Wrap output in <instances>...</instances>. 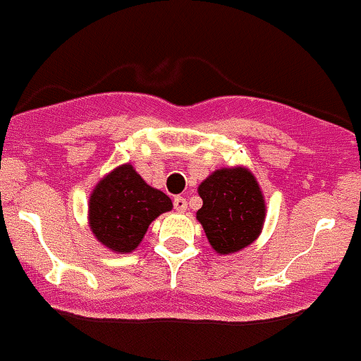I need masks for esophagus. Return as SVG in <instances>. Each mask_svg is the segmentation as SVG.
Wrapping results in <instances>:
<instances>
[{"label": "esophagus", "mask_w": 361, "mask_h": 361, "mask_svg": "<svg viewBox=\"0 0 361 361\" xmlns=\"http://www.w3.org/2000/svg\"><path fill=\"white\" fill-rule=\"evenodd\" d=\"M173 204H175L177 212H186V209H188V201H186V197H180V195L173 199Z\"/></svg>", "instance_id": "esophagus-1"}]
</instances>
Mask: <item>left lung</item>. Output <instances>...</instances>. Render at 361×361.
<instances>
[{"label": "left lung", "instance_id": "1", "mask_svg": "<svg viewBox=\"0 0 361 361\" xmlns=\"http://www.w3.org/2000/svg\"><path fill=\"white\" fill-rule=\"evenodd\" d=\"M203 207L195 218L218 255H231L252 246L261 235L267 203L257 178L247 167H220L197 188Z\"/></svg>", "mask_w": 361, "mask_h": 361}]
</instances>
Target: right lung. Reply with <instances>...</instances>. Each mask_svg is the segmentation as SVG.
<instances>
[{
    "instance_id": "add662e5",
    "label": "right lung",
    "mask_w": 361,
    "mask_h": 361,
    "mask_svg": "<svg viewBox=\"0 0 361 361\" xmlns=\"http://www.w3.org/2000/svg\"><path fill=\"white\" fill-rule=\"evenodd\" d=\"M171 209V199L149 186L132 164H123L104 175L89 195V229L111 252L130 253L152 221Z\"/></svg>"
}]
</instances>
